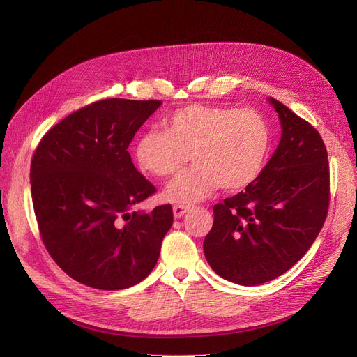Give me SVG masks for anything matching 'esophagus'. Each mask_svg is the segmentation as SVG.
Here are the masks:
<instances>
[{
    "label": "esophagus",
    "instance_id": "34e87169",
    "mask_svg": "<svg viewBox=\"0 0 357 357\" xmlns=\"http://www.w3.org/2000/svg\"><path fill=\"white\" fill-rule=\"evenodd\" d=\"M188 210L190 207H186V205H174V215L175 218H181Z\"/></svg>",
    "mask_w": 357,
    "mask_h": 357
}]
</instances>
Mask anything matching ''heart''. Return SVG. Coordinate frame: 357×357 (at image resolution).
<instances>
[{
    "label": "heart",
    "mask_w": 357,
    "mask_h": 357,
    "mask_svg": "<svg viewBox=\"0 0 357 357\" xmlns=\"http://www.w3.org/2000/svg\"><path fill=\"white\" fill-rule=\"evenodd\" d=\"M271 146L264 116L252 108L191 104L174 111L166 130H149L135 147L142 171L158 176L178 175L195 166L165 191L166 199L192 204L207 198L217 186L224 191L246 188L261 172Z\"/></svg>",
    "instance_id": "heart-1"
}]
</instances>
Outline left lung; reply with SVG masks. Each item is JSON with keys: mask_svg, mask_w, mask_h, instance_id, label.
<instances>
[{"mask_svg": "<svg viewBox=\"0 0 357 357\" xmlns=\"http://www.w3.org/2000/svg\"><path fill=\"white\" fill-rule=\"evenodd\" d=\"M282 124L273 156L245 191L214 205L204 253L230 282L253 287L289 271L323 229L330 205V166L320 133L269 98Z\"/></svg>", "mask_w": 357, "mask_h": 357, "instance_id": "obj_1", "label": "left lung"}]
</instances>
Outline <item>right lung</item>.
<instances>
[{
  "label": "right lung",
  "instance_id": "obj_1",
  "mask_svg": "<svg viewBox=\"0 0 357 357\" xmlns=\"http://www.w3.org/2000/svg\"><path fill=\"white\" fill-rule=\"evenodd\" d=\"M162 101L107 98L53 126L30 166L34 214L58 266L91 288L119 291L143 280L172 227V205L130 213L156 192L128 144Z\"/></svg>",
  "mask_w": 357,
  "mask_h": 357
}]
</instances>
